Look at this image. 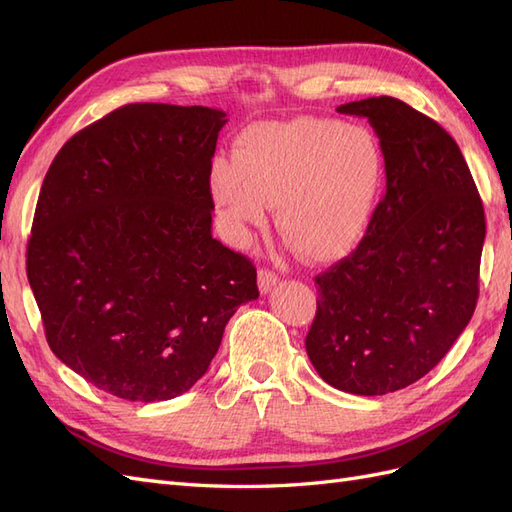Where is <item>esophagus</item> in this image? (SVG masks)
<instances>
[{"instance_id":"obj_1","label":"esophagus","mask_w":512,"mask_h":512,"mask_svg":"<svg viewBox=\"0 0 512 512\" xmlns=\"http://www.w3.org/2000/svg\"><path fill=\"white\" fill-rule=\"evenodd\" d=\"M277 282H280V277H277V273H273L269 269H260L258 271V288H260L262 294L271 292L277 286Z\"/></svg>"}]
</instances>
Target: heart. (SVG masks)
I'll return each instance as SVG.
<instances>
[{"label":"heart","instance_id":"heart-1","mask_svg":"<svg viewBox=\"0 0 512 512\" xmlns=\"http://www.w3.org/2000/svg\"><path fill=\"white\" fill-rule=\"evenodd\" d=\"M384 153L365 126L337 119L260 121L209 170L226 235L243 245L252 228L275 226L303 258L327 262L361 241L384 183Z\"/></svg>","mask_w":512,"mask_h":512}]
</instances>
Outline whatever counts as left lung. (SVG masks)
Instances as JSON below:
<instances>
[{
  "label": "left lung",
  "instance_id": "8db88e82",
  "mask_svg": "<svg viewBox=\"0 0 512 512\" xmlns=\"http://www.w3.org/2000/svg\"><path fill=\"white\" fill-rule=\"evenodd\" d=\"M337 111L376 130L386 194L359 247L316 277L318 309L305 348L335 389L386 395L421 380L468 327L485 211L440 123L391 96Z\"/></svg>",
  "mask_w": 512,
  "mask_h": 512
}]
</instances>
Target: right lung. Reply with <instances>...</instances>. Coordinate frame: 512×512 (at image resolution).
<instances>
[{"label":"right lung","mask_w":512,"mask_h":512,"mask_svg":"<svg viewBox=\"0 0 512 512\" xmlns=\"http://www.w3.org/2000/svg\"><path fill=\"white\" fill-rule=\"evenodd\" d=\"M226 113L126 104L59 149L42 181L27 280L61 363L126 401L205 376L256 269L211 235V158Z\"/></svg>","instance_id":"1"}]
</instances>
